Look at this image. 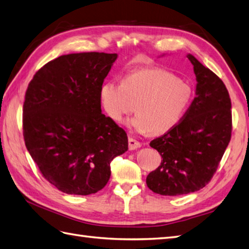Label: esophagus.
I'll use <instances>...</instances> for the list:
<instances>
[{
  "label": "esophagus",
  "instance_id": "obj_1",
  "mask_svg": "<svg viewBox=\"0 0 249 249\" xmlns=\"http://www.w3.org/2000/svg\"><path fill=\"white\" fill-rule=\"evenodd\" d=\"M140 146H141V143L137 141L136 139L131 138V137L128 138V147H129L130 151H134V149H137L138 147H140Z\"/></svg>",
  "mask_w": 249,
  "mask_h": 249
}]
</instances>
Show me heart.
I'll list each match as a JSON object with an SVG mask.
<instances>
[{
  "label": "heart",
  "instance_id": "1",
  "mask_svg": "<svg viewBox=\"0 0 249 249\" xmlns=\"http://www.w3.org/2000/svg\"><path fill=\"white\" fill-rule=\"evenodd\" d=\"M192 96V87L160 68L140 69L125 75L121 84L106 82L101 87V102L108 117L121 123L136 106L131 126L141 134L163 135L174 128Z\"/></svg>",
  "mask_w": 249,
  "mask_h": 249
}]
</instances>
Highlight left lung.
<instances>
[{"label": "left lung", "mask_w": 249, "mask_h": 249, "mask_svg": "<svg viewBox=\"0 0 249 249\" xmlns=\"http://www.w3.org/2000/svg\"><path fill=\"white\" fill-rule=\"evenodd\" d=\"M197 80L196 96L174 128L154 139L161 163L146 177L154 193L176 196L206 187L231 139V101L223 80L188 54Z\"/></svg>", "instance_id": "8db88e82"}]
</instances>
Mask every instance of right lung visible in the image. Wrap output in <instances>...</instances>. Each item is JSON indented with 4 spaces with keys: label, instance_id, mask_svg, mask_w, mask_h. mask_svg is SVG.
<instances>
[{
    "label": "right lung",
    "instance_id": "add662e5",
    "mask_svg": "<svg viewBox=\"0 0 249 249\" xmlns=\"http://www.w3.org/2000/svg\"><path fill=\"white\" fill-rule=\"evenodd\" d=\"M117 58L97 52L62 55L28 84L25 146L42 176L63 193L102 190L110 178V162L128 149L125 130L101 109V87Z\"/></svg>",
    "mask_w": 249,
    "mask_h": 249
}]
</instances>
